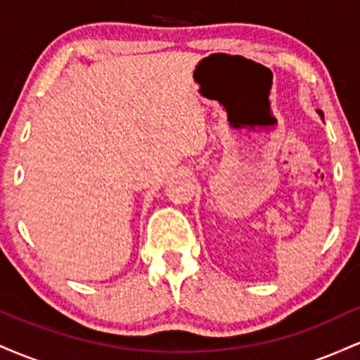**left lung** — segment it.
I'll use <instances>...</instances> for the list:
<instances>
[{
  "instance_id": "obj_1",
  "label": "left lung",
  "mask_w": 360,
  "mask_h": 360,
  "mask_svg": "<svg viewBox=\"0 0 360 360\" xmlns=\"http://www.w3.org/2000/svg\"><path fill=\"white\" fill-rule=\"evenodd\" d=\"M318 115H320V117H321V118H323V113H321V111H320V110H318Z\"/></svg>"
}]
</instances>
